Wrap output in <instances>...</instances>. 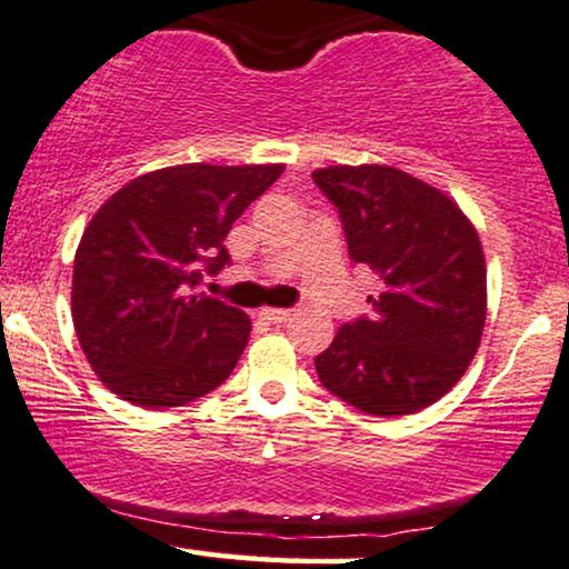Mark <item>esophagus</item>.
<instances>
[{
  "label": "esophagus",
  "instance_id": "1",
  "mask_svg": "<svg viewBox=\"0 0 569 569\" xmlns=\"http://www.w3.org/2000/svg\"><path fill=\"white\" fill-rule=\"evenodd\" d=\"M293 316V310H286V307H267L262 310V321L267 323H286Z\"/></svg>",
  "mask_w": 569,
  "mask_h": 569
}]
</instances>
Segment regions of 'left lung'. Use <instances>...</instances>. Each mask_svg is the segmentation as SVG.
Returning a JSON list of instances; mask_svg holds the SVG:
<instances>
[{"label": "left lung", "instance_id": "obj_1", "mask_svg": "<svg viewBox=\"0 0 569 569\" xmlns=\"http://www.w3.org/2000/svg\"><path fill=\"white\" fill-rule=\"evenodd\" d=\"M348 253L382 280L371 316L339 326L318 380L375 417L415 415L455 388L487 321V264L471 219L441 189L390 166L312 173Z\"/></svg>", "mask_w": 569, "mask_h": 569}]
</instances>
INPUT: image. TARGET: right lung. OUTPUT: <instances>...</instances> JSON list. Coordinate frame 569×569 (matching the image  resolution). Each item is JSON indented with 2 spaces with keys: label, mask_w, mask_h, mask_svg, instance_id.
Listing matches in <instances>:
<instances>
[{
  "label": "right lung",
  "mask_w": 569,
  "mask_h": 569,
  "mask_svg": "<svg viewBox=\"0 0 569 569\" xmlns=\"http://www.w3.org/2000/svg\"><path fill=\"white\" fill-rule=\"evenodd\" d=\"M283 166L162 168L128 181L84 227L71 318L98 380L136 407H181L211 393L243 356V310L194 293L230 262L234 219Z\"/></svg>",
  "instance_id": "right-lung-1"
}]
</instances>
